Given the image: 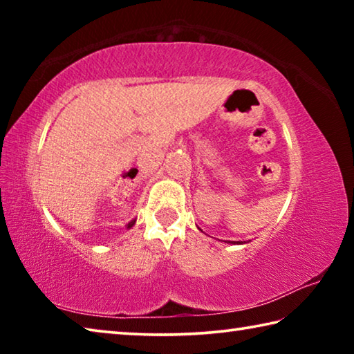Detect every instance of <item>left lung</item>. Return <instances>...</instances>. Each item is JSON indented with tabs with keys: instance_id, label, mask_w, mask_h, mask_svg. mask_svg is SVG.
<instances>
[{
	"instance_id": "1",
	"label": "left lung",
	"mask_w": 354,
	"mask_h": 354,
	"mask_svg": "<svg viewBox=\"0 0 354 354\" xmlns=\"http://www.w3.org/2000/svg\"><path fill=\"white\" fill-rule=\"evenodd\" d=\"M227 243H242V242H227Z\"/></svg>"
}]
</instances>
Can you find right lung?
<instances>
[{
    "label": "right lung",
    "mask_w": 354,
    "mask_h": 354,
    "mask_svg": "<svg viewBox=\"0 0 354 354\" xmlns=\"http://www.w3.org/2000/svg\"><path fill=\"white\" fill-rule=\"evenodd\" d=\"M134 223H136V220H133V221H129V223H128V230H129V227H133V226H134Z\"/></svg>",
    "instance_id": "add662e5"
}]
</instances>
